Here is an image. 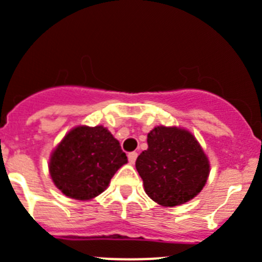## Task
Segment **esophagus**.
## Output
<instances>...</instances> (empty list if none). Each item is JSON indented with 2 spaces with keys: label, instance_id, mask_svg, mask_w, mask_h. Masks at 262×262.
I'll use <instances>...</instances> for the list:
<instances>
[{
  "label": "esophagus",
  "instance_id": "obj_1",
  "mask_svg": "<svg viewBox=\"0 0 262 262\" xmlns=\"http://www.w3.org/2000/svg\"><path fill=\"white\" fill-rule=\"evenodd\" d=\"M137 156H138V154L137 152H130V154H128V160L130 164H134L137 160Z\"/></svg>",
  "mask_w": 262,
  "mask_h": 262
}]
</instances>
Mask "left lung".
<instances>
[{
	"instance_id": "obj_1",
	"label": "left lung",
	"mask_w": 262,
	"mask_h": 262,
	"mask_svg": "<svg viewBox=\"0 0 262 262\" xmlns=\"http://www.w3.org/2000/svg\"><path fill=\"white\" fill-rule=\"evenodd\" d=\"M148 148L136 167L149 199L161 206H178L199 194L210 172L209 160L189 132L156 126L147 136Z\"/></svg>"
}]
</instances>
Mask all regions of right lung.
<instances>
[{
	"label": "right lung",
	"mask_w": 262,
	"mask_h": 262,
	"mask_svg": "<svg viewBox=\"0 0 262 262\" xmlns=\"http://www.w3.org/2000/svg\"><path fill=\"white\" fill-rule=\"evenodd\" d=\"M126 162L120 143L107 129L77 126L51 155L50 174L63 194L84 201L101 194Z\"/></svg>",
	"instance_id": "right-lung-1"
}]
</instances>
